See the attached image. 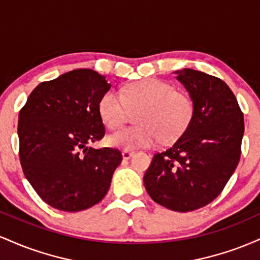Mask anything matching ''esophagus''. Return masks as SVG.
I'll return each instance as SVG.
<instances>
[{"mask_svg":"<svg viewBox=\"0 0 260 260\" xmlns=\"http://www.w3.org/2000/svg\"><path fill=\"white\" fill-rule=\"evenodd\" d=\"M133 154H134L133 151H131V150H123L122 151V157H123L124 160H128L133 156Z\"/></svg>","mask_w":260,"mask_h":260,"instance_id":"esophagus-1","label":"esophagus"}]
</instances>
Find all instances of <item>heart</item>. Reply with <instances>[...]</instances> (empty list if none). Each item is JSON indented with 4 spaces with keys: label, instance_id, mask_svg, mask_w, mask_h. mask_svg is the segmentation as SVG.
<instances>
[{
    "label": "heart",
    "instance_id": "heart-1",
    "mask_svg": "<svg viewBox=\"0 0 260 260\" xmlns=\"http://www.w3.org/2000/svg\"><path fill=\"white\" fill-rule=\"evenodd\" d=\"M121 92L109 90L101 96L99 113L111 129L121 127L128 108L142 110L137 116L138 126L127 127L107 137V144L115 148H148L157 140L170 142L180 137L192 121L193 101L186 92L176 91L174 85L155 78L131 83Z\"/></svg>",
    "mask_w": 260,
    "mask_h": 260
}]
</instances>
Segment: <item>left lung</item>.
Instances as JSON below:
<instances>
[{
    "mask_svg": "<svg viewBox=\"0 0 260 260\" xmlns=\"http://www.w3.org/2000/svg\"><path fill=\"white\" fill-rule=\"evenodd\" d=\"M175 73L194 113L180 138L154 155L144 186L157 204L186 213L208 205L226 186L240 161L244 121L223 80L189 68Z\"/></svg>",
    "mask_w": 260,
    "mask_h": 260,
    "instance_id": "1",
    "label": "left lung"
}]
</instances>
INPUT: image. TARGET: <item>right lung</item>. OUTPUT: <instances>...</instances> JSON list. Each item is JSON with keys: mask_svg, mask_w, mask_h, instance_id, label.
<instances>
[{"mask_svg": "<svg viewBox=\"0 0 260 260\" xmlns=\"http://www.w3.org/2000/svg\"><path fill=\"white\" fill-rule=\"evenodd\" d=\"M110 88L104 76L79 68L40 83L20 110V165L35 192L52 208L85 210L109 190L122 154L89 144L105 134L99 103Z\"/></svg>", "mask_w": 260, "mask_h": 260, "instance_id": "right-lung-1", "label": "right lung"}]
</instances>
